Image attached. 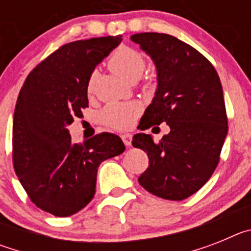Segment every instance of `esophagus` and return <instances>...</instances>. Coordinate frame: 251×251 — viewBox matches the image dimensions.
<instances>
[{"mask_svg":"<svg viewBox=\"0 0 251 251\" xmlns=\"http://www.w3.org/2000/svg\"><path fill=\"white\" fill-rule=\"evenodd\" d=\"M122 139H123L124 145L127 146V147L132 145V136L130 134H122Z\"/></svg>","mask_w":251,"mask_h":251,"instance_id":"obj_1","label":"esophagus"}]
</instances>
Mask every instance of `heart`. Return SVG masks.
I'll use <instances>...</instances> for the list:
<instances>
[{
    "instance_id": "heart-1",
    "label": "heart",
    "mask_w": 251,
    "mask_h": 251,
    "mask_svg": "<svg viewBox=\"0 0 251 251\" xmlns=\"http://www.w3.org/2000/svg\"><path fill=\"white\" fill-rule=\"evenodd\" d=\"M109 66L113 72L127 81L138 79L145 70V59L141 52L134 49L122 46L113 52L109 59ZM94 89V75L88 81V92ZM139 113L137 103H112L101 110L100 118L104 124L115 129H127L132 127Z\"/></svg>"
}]
</instances>
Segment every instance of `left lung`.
I'll return each instance as SVG.
<instances>
[{"label": "left lung", "instance_id": "8db88e82", "mask_svg": "<svg viewBox=\"0 0 251 251\" xmlns=\"http://www.w3.org/2000/svg\"><path fill=\"white\" fill-rule=\"evenodd\" d=\"M130 40L152 59L157 73V89L141 129L162 122L170 127L159 143L146 133L133 137V147L150 158L138 182L162 199L185 200L212 176L227 136L220 77L202 54L177 37L143 32Z\"/></svg>", "mask_w": 251, "mask_h": 251}]
</instances>
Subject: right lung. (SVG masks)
I'll use <instances>...</instances> for the list:
<instances>
[{"label": "right lung", "mask_w": 251, "mask_h": 251, "mask_svg": "<svg viewBox=\"0 0 251 251\" xmlns=\"http://www.w3.org/2000/svg\"><path fill=\"white\" fill-rule=\"evenodd\" d=\"M122 36L66 44L28 74L12 124L13 167L31 201L59 217L92 201L101 162L124 152L122 139L100 133L77 145L68 127L88 106V81Z\"/></svg>", "instance_id": "obj_1"}]
</instances>
